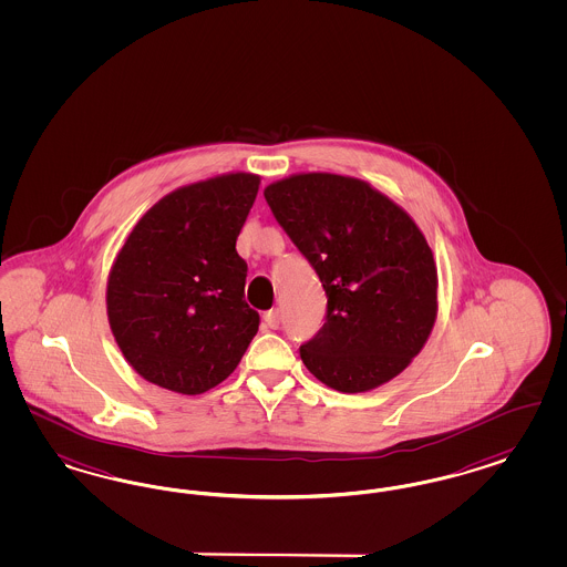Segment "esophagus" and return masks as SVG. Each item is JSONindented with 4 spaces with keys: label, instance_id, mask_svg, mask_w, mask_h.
Returning <instances> with one entry per match:
<instances>
[{
    "label": "esophagus",
    "instance_id": "34e87169",
    "mask_svg": "<svg viewBox=\"0 0 567 567\" xmlns=\"http://www.w3.org/2000/svg\"><path fill=\"white\" fill-rule=\"evenodd\" d=\"M265 323H267L271 330H277L279 323H281L279 311H277V309H275V311H267V313H265Z\"/></svg>",
    "mask_w": 567,
    "mask_h": 567
}]
</instances>
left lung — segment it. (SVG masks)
<instances>
[{"mask_svg": "<svg viewBox=\"0 0 567 567\" xmlns=\"http://www.w3.org/2000/svg\"><path fill=\"white\" fill-rule=\"evenodd\" d=\"M265 199L328 296L326 323L300 347L307 370L340 393L398 377L437 317V267L416 223L368 183L328 172L277 181Z\"/></svg>", "mask_w": 567, "mask_h": 567, "instance_id": "left-lung-1", "label": "left lung"}]
</instances>
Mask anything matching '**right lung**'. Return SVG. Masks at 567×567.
Wrapping results in <instances>:
<instances>
[{
	"label": "right lung",
	"instance_id": "1",
	"mask_svg": "<svg viewBox=\"0 0 567 567\" xmlns=\"http://www.w3.org/2000/svg\"><path fill=\"white\" fill-rule=\"evenodd\" d=\"M260 178L235 172L172 190L136 223L106 284L117 347L141 377L183 395L231 374L258 332L235 250Z\"/></svg>",
	"mask_w": 567,
	"mask_h": 567
}]
</instances>
